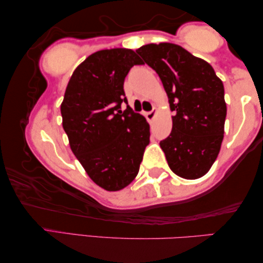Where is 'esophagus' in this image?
Masks as SVG:
<instances>
[{
	"instance_id": "obj_1",
	"label": "esophagus",
	"mask_w": 263,
	"mask_h": 263,
	"mask_svg": "<svg viewBox=\"0 0 263 263\" xmlns=\"http://www.w3.org/2000/svg\"><path fill=\"white\" fill-rule=\"evenodd\" d=\"M156 111H157V110H156V108H155V107H154V108H153L152 110L148 111V113L145 114V116H147V119H148V121H149V122H152L153 120H154L155 116H156Z\"/></svg>"
}]
</instances>
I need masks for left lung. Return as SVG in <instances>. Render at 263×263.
<instances>
[{"label":"left lung","mask_w":263,"mask_h":263,"mask_svg":"<svg viewBox=\"0 0 263 263\" xmlns=\"http://www.w3.org/2000/svg\"><path fill=\"white\" fill-rule=\"evenodd\" d=\"M162 80L172 130L160 142L170 169L185 179L204 176L217 160L226 119L225 91L213 67L182 46L161 43L136 50Z\"/></svg>","instance_id":"8db88e82"}]
</instances>
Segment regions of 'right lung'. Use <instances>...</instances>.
<instances>
[{
	"instance_id": "right-lung-1",
	"label": "right lung",
	"mask_w": 263,
	"mask_h": 263,
	"mask_svg": "<svg viewBox=\"0 0 263 263\" xmlns=\"http://www.w3.org/2000/svg\"><path fill=\"white\" fill-rule=\"evenodd\" d=\"M142 64L133 50L98 51L73 72L60 106L73 154L107 191L135 179L150 142L149 123L128 106L123 89L129 70ZM123 102L127 108L121 111Z\"/></svg>"
}]
</instances>
